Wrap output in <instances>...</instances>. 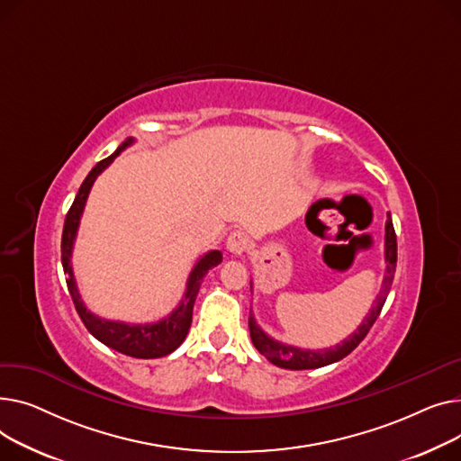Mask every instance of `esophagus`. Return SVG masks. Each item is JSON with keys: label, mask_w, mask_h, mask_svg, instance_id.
<instances>
[{"label": "esophagus", "mask_w": 461, "mask_h": 461, "mask_svg": "<svg viewBox=\"0 0 461 461\" xmlns=\"http://www.w3.org/2000/svg\"><path fill=\"white\" fill-rule=\"evenodd\" d=\"M248 246H249V236H248V232H243V230H232V232L229 234V238H227V249H229L232 255L246 253Z\"/></svg>", "instance_id": "obj_1"}]
</instances>
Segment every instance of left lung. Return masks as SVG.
Segmentation results:
<instances>
[{
	"instance_id": "1",
	"label": "left lung",
	"mask_w": 461,
	"mask_h": 461,
	"mask_svg": "<svg viewBox=\"0 0 461 461\" xmlns=\"http://www.w3.org/2000/svg\"><path fill=\"white\" fill-rule=\"evenodd\" d=\"M385 277H384V285L380 290V295L375 297V305L370 309V312L366 314V318L363 320L361 326L351 333L348 339L342 340V344H337L333 348H326V349H302L295 348L290 344H283L276 339H272L269 335H266L258 323L255 321L253 314H249V333H251V340L255 344V348L260 351V354L269 361L281 368H288V370H309V368H320L326 366L331 363H337L340 359H344L348 354L354 351L359 342L366 337V333L370 331V328L374 326V321L380 316L385 300L389 295L393 279H394V269H396V234H394V227H393V220L391 213H387V223H385Z\"/></svg>"
}]
</instances>
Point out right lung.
I'll use <instances>...</instances> for the list:
<instances>
[{
  "mask_svg": "<svg viewBox=\"0 0 461 461\" xmlns=\"http://www.w3.org/2000/svg\"><path fill=\"white\" fill-rule=\"evenodd\" d=\"M133 143V138H128L119 149L107 156L105 159L98 161V164L93 167V171L87 175V178L81 184L79 192L67 213L65 218V227H63V238H61V262H63V272L67 276V286L70 292L72 302L76 305V311L81 318V321L86 323V328L89 333L98 339L102 344L107 348H113L115 351H121L124 356L130 357H138V359H156V357H164L169 356L171 351H175L185 339L189 326H192V316H194V303L195 297L199 294L201 283L204 276L210 272L212 267L218 266L223 260L221 251H208L204 257L197 260L194 266L192 274L187 277L185 292L180 305L164 320L154 321V323H124V321H113V320H104L96 314H93L86 303L81 302V295L74 279L72 272V248H74V240L77 234L79 220L81 213H84L87 197L91 187L96 180V176L112 164V161Z\"/></svg>",
  "mask_w": 461,
  "mask_h": 461,
  "instance_id": "obj_1",
  "label": "right lung"
}]
</instances>
